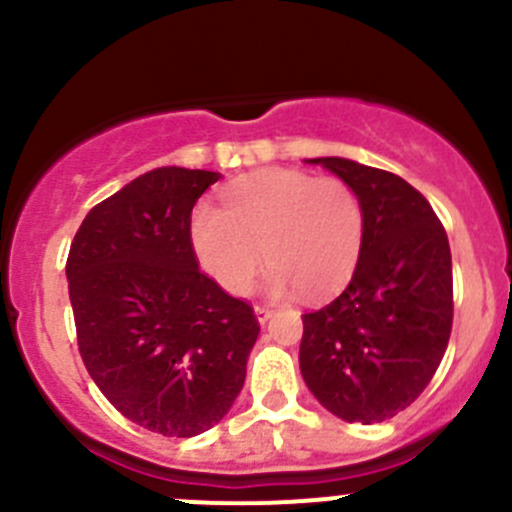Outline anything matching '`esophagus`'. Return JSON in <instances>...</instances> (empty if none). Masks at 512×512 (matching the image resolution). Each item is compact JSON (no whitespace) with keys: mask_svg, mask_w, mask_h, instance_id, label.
Here are the masks:
<instances>
[{"mask_svg":"<svg viewBox=\"0 0 512 512\" xmlns=\"http://www.w3.org/2000/svg\"><path fill=\"white\" fill-rule=\"evenodd\" d=\"M272 314H275V309L267 307V304H255V317H257V322H260V324H265L267 319L272 317Z\"/></svg>","mask_w":512,"mask_h":512,"instance_id":"34e87169","label":"esophagus"}]
</instances>
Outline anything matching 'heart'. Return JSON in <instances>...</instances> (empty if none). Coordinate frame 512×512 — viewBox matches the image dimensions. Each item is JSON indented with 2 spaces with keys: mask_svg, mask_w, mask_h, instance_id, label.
Instances as JSON below:
<instances>
[{
  "mask_svg": "<svg viewBox=\"0 0 512 512\" xmlns=\"http://www.w3.org/2000/svg\"><path fill=\"white\" fill-rule=\"evenodd\" d=\"M223 208L198 203L190 245L205 275L242 297L265 267L270 297H327L347 285L364 242V210L347 183L289 168H265L232 180Z\"/></svg>",
  "mask_w": 512,
  "mask_h": 512,
  "instance_id": "b5f03b06",
  "label": "heart"
}]
</instances>
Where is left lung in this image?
Here are the masks:
<instances>
[{
  "label": "left lung",
  "instance_id": "1",
  "mask_svg": "<svg viewBox=\"0 0 512 512\" xmlns=\"http://www.w3.org/2000/svg\"><path fill=\"white\" fill-rule=\"evenodd\" d=\"M342 178L364 210L352 282L302 314L299 371L314 399L349 423H379L418 399L453 324L451 247L428 200L404 178L349 158H309Z\"/></svg>",
  "mask_w": 512,
  "mask_h": 512
}]
</instances>
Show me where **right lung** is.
I'll return each mask as SVG.
<instances>
[{
	"instance_id": "1",
	"label": "right lung",
	"mask_w": 512,
	"mask_h": 512,
	"mask_svg": "<svg viewBox=\"0 0 512 512\" xmlns=\"http://www.w3.org/2000/svg\"><path fill=\"white\" fill-rule=\"evenodd\" d=\"M220 173L156 168L91 208L66 280L79 352L108 401L148 431L193 438L235 404L260 334L252 307L198 270L190 213Z\"/></svg>"
}]
</instances>
